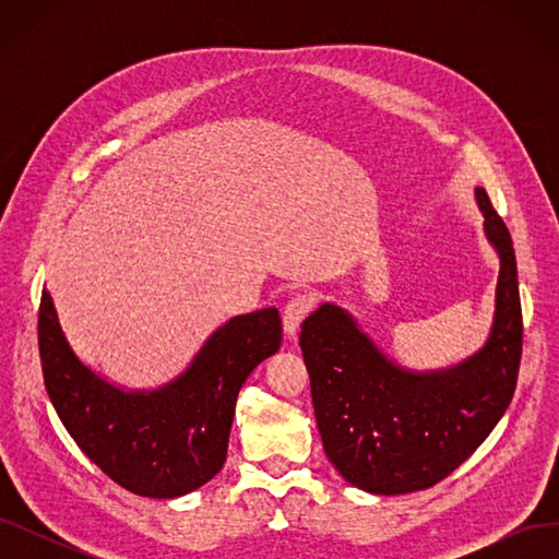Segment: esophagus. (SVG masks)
Wrapping results in <instances>:
<instances>
[{"label":"esophagus","instance_id":"obj_1","mask_svg":"<svg viewBox=\"0 0 559 559\" xmlns=\"http://www.w3.org/2000/svg\"><path fill=\"white\" fill-rule=\"evenodd\" d=\"M314 300L310 294H298L294 296L289 302H286L284 308V333L286 337H296L298 326L302 324V319H306L312 312Z\"/></svg>","mask_w":559,"mask_h":559}]
</instances>
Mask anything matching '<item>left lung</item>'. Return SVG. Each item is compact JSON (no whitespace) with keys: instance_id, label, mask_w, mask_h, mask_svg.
Returning a JSON list of instances; mask_svg holds the SVG:
<instances>
[{"instance_id":"8db88e82","label":"left lung","mask_w":559,"mask_h":559,"mask_svg":"<svg viewBox=\"0 0 559 559\" xmlns=\"http://www.w3.org/2000/svg\"><path fill=\"white\" fill-rule=\"evenodd\" d=\"M476 200L501 261L492 331L476 354L441 370L401 368L335 302H321L300 326L324 452L370 495H408L448 478L513 399L522 357L515 251L485 189Z\"/></svg>"}]
</instances>
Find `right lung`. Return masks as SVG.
<instances>
[{
    "label": "right lung",
    "mask_w": 559,
    "mask_h": 559,
    "mask_svg": "<svg viewBox=\"0 0 559 559\" xmlns=\"http://www.w3.org/2000/svg\"><path fill=\"white\" fill-rule=\"evenodd\" d=\"M280 345L275 308L238 314L173 382L151 392L123 389L76 357L53 298L41 292L39 357L48 399L83 454L140 497H183L222 471L240 386Z\"/></svg>",
    "instance_id": "right-lung-1"
}]
</instances>
